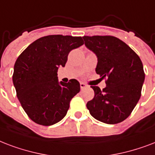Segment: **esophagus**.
I'll list each match as a JSON object with an SVG mask.
<instances>
[{
  "label": "esophagus",
  "instance_id": "obj_1",
  "mask_svg": "<svg viewBox=\"0 0 155 155\" xmlns=\"http://www.w3.org/2000/svg\"><path fill=\"white\" fill-rule=\"evenodd\" d=\"M80 87H81V90H83V89L87 88V87H88V86H87L86 83H84V82H81V83H80Z\"/></svg>",
  "mask_w": 155,
  "mask_h": 155
}]
</instances>
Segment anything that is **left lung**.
Wrapping results in <instances>:
<instances>
[{
    "mask_svg": "<svg viewBox=\"0 0 155 155\" xmlns=\"http://www.w3.org/2000/svg\"><path fill=\"white\" fill-rule=\"evenodd\" d=\"M85 45L98 57L95 71L106 79L100 90L91 86L94 99L86 104L94 118L114 124L128 118L137 104L145 80L138 55L124 42L111 35L83 36Z\"/></svg>",
    "mask_w": 155,
    "mask_h": 155,
    "instance_id": "8db88e82",
    "label": "left lung"
}]
</instances>
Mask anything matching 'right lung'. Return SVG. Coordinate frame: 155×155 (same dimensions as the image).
I'll use <instances>...</instances> for the list:
<instances>
[{"mask_svg":"<svg viewBox=\"0 0 155 155\" xmlns=\"http://www.w3.org/2000/svg\"><path fill=\"white\" fill-rule=\"evenodd\" d=\"M83 44L80 36L47 35L30 44L18 57L13 82L22 108L35 123L49 126L65 116L80 84L76 79L59 83L57 70L65 65L70 51Z\"/></svg>","mask_w":155,"mask_h":155,"instance_id":"add662e5","label":"right lung"}]
</instances>
